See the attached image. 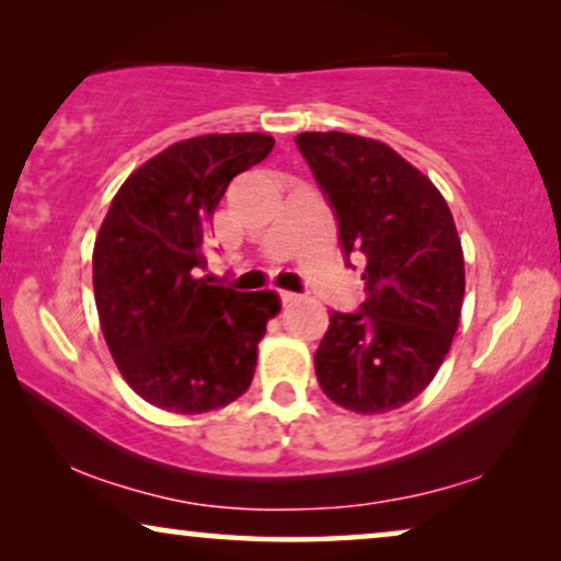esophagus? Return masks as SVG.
Listing matches in <instances>:
<instances>
[{
	"mask_svg": "<svg viewBox=\"0 0 561 561\" xmlns=\"http://www.w3.org/2000/svg\"><path fill=\"white\" fill-rule=\"evenodd\" d=\"M280 301H283V306L296 304L298 301V294H290V290H280Z\"/></svg>",
	"mask_w": 561,
	"mask_h": 561,
	"instance_id": "34e87169",
	"label": "esophagus"
}]
</instances>
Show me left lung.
Wrapping results in <instances>:
<instances>
[{
	"instance_id": "1",
	"label": "left lung",
	"mask_w": 561,
	"mask_h": 561,
	"mask_svg": "<svg viewBox=\"0 0 561 561\" xmlns=\"http://www.w3.org/2000/svg\"><path fill=\"white\" fill-rule=\"evenodd\" d=\"M296 145L332 206L344 257H365L367 298L329 313L313 367L342 409L386 413L413 401L447 357L465 296V257L444 196L393 148L347 133Z\"/></svg>"
}]
</instances>
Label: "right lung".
I'll list each match as a JSON object with an SVG mask.
<instances>
[{
	"mask_svg": "<svg viewBox=\"0 0 561 561\" xmlns=\"http://www.w3.org/2000/svg\"><path fill=\"white\" fill-rule=\"evenodd\" d=\"M260 133L202 135L137 168L112 198L94 244V298L122 378L173 413H206L250 388L273 290L211 286L204 244L234 175L271 156Z\"/></svg>",
	"mask_w": 561,
	"mask_h": 561,
	"instance_id": "right-lung-1",
	"label": "right lung"
}]
</instances>
